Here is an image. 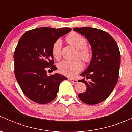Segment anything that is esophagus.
<instances>
[{"label":"esophagus","mask_w":132,"mask_h":132,"mask_svg":"<svg viewBox=\"0 0 132 132\" xmlns=\"http://www.w3.org/2000/svg\"><path fill=\"white\" fill-rule=\"evenodd\" d=\"M68 80H69L70 81V82H73V83H74V84H76V83H77V82H78V80H76V79H73V78H68Z\"/></svg>","instance_id":"esophagus-1"}]
</instances>
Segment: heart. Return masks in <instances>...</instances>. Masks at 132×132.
<instances>
[{
  "label": "heart",
  "mask_w": 132,
  "mask_h": 132,
  "mask_svg": "<svg viewBox=\"0 0 132 132\" xmlns=\"http://www.w3.org/2000/svg\"><path fill=\"white\" fill-rule=\"evenodd\" d=\"M66 40L75 48L78 49V55L84 61L88 62L91 60V52L87 46V42L86 38L75 32H72L66 36ZM61 48L62 42L60 39H57L54 43L52 45V55L54 58L59 59L61 56ZM83 67L82 61L80 59L75 61H64L59 64V70L62 74L67 77H75L79 71H81Z\"/></svg>",
  "instance_id": "obj_1"
}]
</instances>
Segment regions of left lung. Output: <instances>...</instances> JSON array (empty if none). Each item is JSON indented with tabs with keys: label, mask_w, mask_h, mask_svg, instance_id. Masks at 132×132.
I'll return each mask as SVG.
<instances>
[{
	"label": "left lung",
	"mask_w": 132,
	"mask_h": 132,
	"mask_svg": "<svg viewBox=\"0 0 132 132\" xmlns=\"http://www.w3.org/2000/svg\"><path fill=\"white\" fill-rule=\"evenodd\" d=\"M73 30L84 36L91 46L92 59L87 68L80 75L87 89L78 94L82 102L95 105L104 101L114 90L118 80L120 52L114 38L106 32L92 27H76Z\"/></svg>",
	"instance_id": "obj_1"
}]
</instances>
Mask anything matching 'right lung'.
Listing matches in <instances>:
<instances>
[{"label":"right lung","mask_w":132,"mask_h":132,"mask_svg":"<svg viewBox=\"0 0 132 132\" xmlns=\"http://www.w3.org/2000/svg\"><path fill=\"white\" fill-rule=\"evenodd\" d=\"M71 30L37 28L26 32L18 41L14 53V74L22 91L33 102L40 104L51 102L56 97L60 84L67 80L61 74L48 76L46 70L57 69L53 66L52 45Z\"/></svg>","instance_id":"obj_1"}]
</instances>
